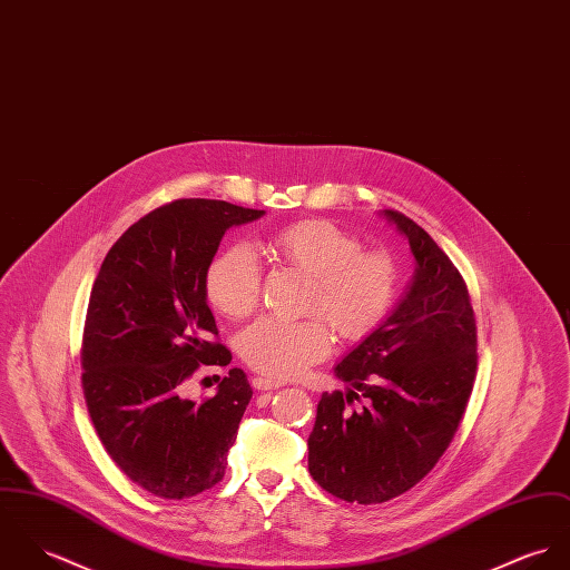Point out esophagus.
Listing matches in <instances>:
<instances>
[{"instance_id": "1", "label": "esophagus", "mask_w": 570, "mask_h": 570, "mask_svg": "<svg viewBox=\"0 0 570 570\" xmlns=\"http://www.w3.org/2000/svg\"><path fill=\"white\" fill-rule=\"evenodd\" d=\"M252 384H254V389H257V391H268V389H279V386H284L282 380L262 379V376H254Z\"/></svg>"}]
</instances>
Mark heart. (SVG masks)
I'll return each instance as SVG.
<instances>
[{
	"label": "heart",
	"instance_id": "heart-1",
	"mask_svg": "<svg viewBox=\"0 0 570 570\" xmlns=\"http://www.w3.org/2000/svg\"><path fill=\"white\" fill-rule=\"evenodd\" d=\"M266 249L311 277L304 311L316 313L299 321L266 316L240 334V356L266 379H293L321 361L332 347L326 320L341 338L363 341L395 304L400 273L393 255L363 249L354 234L330 220L306 218L284 225L266 238ZM259 288V266L243 247L214 255L203 275L207 304L232 318L254 313Z\"/></svg>",
	"mask_w": 570,
	"mask_h": 570
}]
</instances>
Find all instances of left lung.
<instances>
[{
	"label": "left lung",
	"mask_w": 570,
	"mask_h": 570,
	"mask_svg": "<svg viewBox=\"0 0 570 570\" xmlns=\"http://www.w3.org/2000/svg\"><path fill=\"white\" fill-rule=\"evenodd\" d=\"M417 271L406 299L336 367L352 389L323 393L308 470L336 499L391 501L417 485L452 442L476 379V318L465 279L409 216L384 209ZM354 401H363L361 410Z\"/></svg>",
	"instance_id": "obj_1"
}]
</instances>
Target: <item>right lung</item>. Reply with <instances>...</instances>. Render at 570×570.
Segmentation results:
<instances>
[{
  "instance_id": "right-lung-1",
  "label": "right lung",
  "mask_w": 570,
  "mask_h": 570,
  "mask_svg": "<svg viewBox=\"0 0 570 570\" xmlns=\"http://www.w3.org/2000/svg\"><path fill=\"white\" fill-rule=\"evenodd\" d=\"M262 214L227 200H170L128 227L94 282L80 345L87 411L116 465L155 497L181 501L225 476L252 384L234 367L216 395L191 402L186 382L232 361L203 275L225 232Z\"/></svg>"
}]
</instances>
